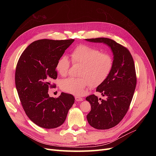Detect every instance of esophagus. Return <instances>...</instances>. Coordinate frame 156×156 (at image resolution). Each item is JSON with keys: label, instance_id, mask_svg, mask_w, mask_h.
<instances>
[{"label": "esophagus", "instance_id": "obj_1", "mask_svg": "<svg viewBox=\"0 0 156 156\" xmlns=\"http://www.w3.org/2000/svg\"><path fill=\"white\" fill-rule=\"evenodd\" d=\"M75 100L77 101H81L83 100V98H82L81 97H79V96H75Z\"/></svg>", "mask_w": 156, "mask_h": 156}]
</instances>
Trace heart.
<instances>
[{
    "label": "heart",
    "mask_w": 156,
    "mask_h": 156,
    "mask_svg": "<svg viewBox=\"0 0 156 156\" xmlns=\"http://www.w3.org/2000/svg\"><path fill=\"white\" fill-rule=\"evenodd\" d=\"M72 63L81 66L79 78H68L61 81L62 90L75 96H81L85 88L90 85L97 87L104 82L110 75L114 65L111 53L101 52L97 48L87 45H79L73 49L70 55ZM70 62L67 56L63 55L56 64V70L62 77L66 76Z\"/></svg>",
    "instance_id": "b5f03b06"
}]
</instances>
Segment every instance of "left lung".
Wrapping results in <instances>:
<instances>
[{"instance_id":"8db88e82","label":"left lung","mask_w":156,"mask_h":156,"mask_svg":"<svg viewBox=\"0 0 156 156\" xmlns=\"http://www.w3.org/2000/svg\"><path fill=\"white\" fill-rule=\"evenodd\" d=\"M88 41L103 43L111 48L114 65L105 81L96 88L105 100L98 101L94 94L87 97L91 111L87 118L89 124L98 129L112 128L123 119L133 99L136 84L133 58L126 47L106 37L86 39Z\"/></svg>"}]
</instances>
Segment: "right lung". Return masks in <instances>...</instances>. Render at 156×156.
<instances>
[{
	"label": "right lung",
	"instance_id": "add662e5",
	"mask_svg": "<svg viewBox=\"0 0 156 156\" xmlns=\"http://www.w3.org/2000/svg\"><path fill=\"white\" fill-rule=\"evenodd\" d=\"M73 39H43L32 42L23 52L16 69L15 83L22 107L34 124L46 129L62 125L75 101L73 95L62 92L49 97L51 81L57 78L56 64Z\"/></svg>",
	"mask_w": 156,
	"mask_h": 156
}]
</instances>
